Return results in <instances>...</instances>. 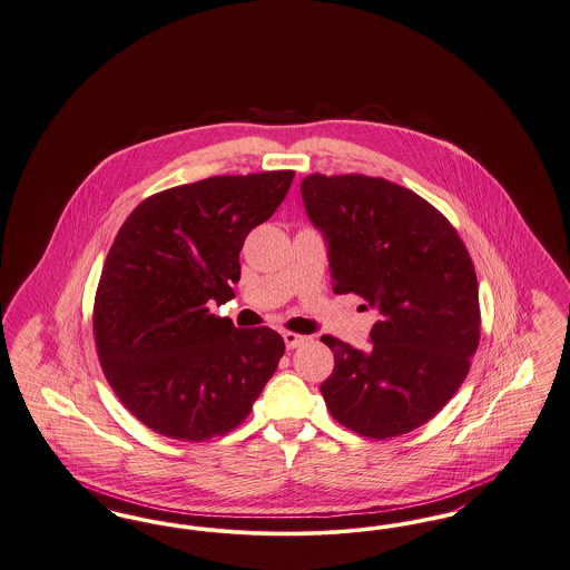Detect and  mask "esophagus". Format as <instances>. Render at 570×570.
Listing matches in <instances>:
<instances>
[{"label": "esophagus", "instance_id": "esophagus-1", "mask_svg": "<svg viewBox=\"0 0 570 570\" xmlns=\"http://www.w3.org/2000/svg\"><path fill=\"white\" fill-rule=\"evenodd\" d=\"M283 341H285L287 348H296L299 347L302 343H306L308 338L302 336V334H296V332H283Z\"/></svg>", "mask_w": 570, "mask_h": 570}]
</instances>
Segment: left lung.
Here are the masks:
<instances>
[{"label": "left lung", "mask_w": 570, "mask_h": 570, "mask_svg": "<svg viewBox=\"0 0 570 570\" xmlns=\"http://www.w3.org/2000/svg\"><path fill=\"white\" fill-rule=\"evenodd\" d=\"M299 191L325 240L334 294H357L376 313L371 347L323 336L334 351L323 400L362 436L406 434L469 374L481 322L471 255L434 206L383 178L311 174Z\"/></svg>", "instance_id": "left-lung-1"}]
</instances>
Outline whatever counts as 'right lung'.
I'll use <instances>...</instances> for the list:
<instances>
[{"label":"right lung","mask_w":570,"mask_h":570,"mask_svg":"<svg viewBox=\"0 0 570 570\" xmlns=\"http://www.w3.org/2000/svg\"><path fill=\"white\" fill-rule=\"evenodd\" d=\"M292 180V170L204 178L150 196L121 225L99 276L96 345L115 394L157 434L222 436L276 371L281 334L240 330L208 304L234 297L245 238Z\"/></svg>","instance_id":"add662e5"}]
</instances>
